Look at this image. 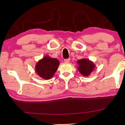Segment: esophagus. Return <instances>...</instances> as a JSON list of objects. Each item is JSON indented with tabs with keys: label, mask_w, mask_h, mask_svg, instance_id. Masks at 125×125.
<instances>
[{
	"label": "esophagus",
	"mask_w": 125,
	"mask_h": 125,
	"mask_svg": "<svg viewBox=\"0 0 125 125\" xmlns=\"http://www.w3.org/2000/svg\"><path fill=\"white\" fill-rule=\"evenodd\" d=\"M70 59H65L64 60V62H66V63H68L70 62Z\"/></svg>",
	"instance_id": "esophagus-1"
}]
</instances>
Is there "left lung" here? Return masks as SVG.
<instances>
[{
    "mask_svg": "<svg viewBox=\"0 0 125 125\" xmlns=\"http://www.w3.org/2000/svg\"><path fill=\"white\" fill-rule=\"evenodd\" d=\"M77 69L79 72L85 77H88L95 67V64L88 59H83L77 61Z\"/></svg>",
    "mask_w": 125,
    "mask_h": 125,
    "instance_id": "1",
    "label": "left lung"
}]
</instances>
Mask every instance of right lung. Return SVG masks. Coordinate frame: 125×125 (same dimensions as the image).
Masks as SVG:
<instances>
[{
  "instance_id": "add662e5",
  "label": "right lung",
  "mask_w": 125,
  "mask_h": 125,
  "mask_svg": "<svg viewBox=\"0 0 125 125\" xmlns=\"http://www.w3.org/2000/svg\"><path fill=\"white\" fill-rule=\"evenodd\" d=\"M60 64L59 60L45 56L39 60L35 65V72L41 78L49 80L53 76Z\"/></svg>"
}]
</instances>
